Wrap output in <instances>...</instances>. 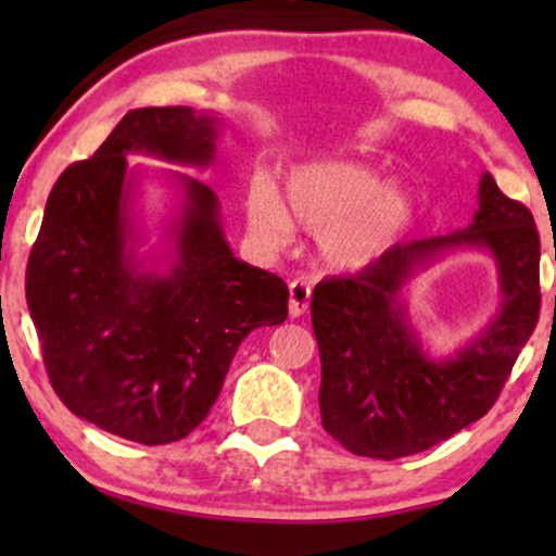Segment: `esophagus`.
I'll return each instance as SVG.
<instances>
[{
    "instance_id": "esophagus-1",
    "label": "esophagus",
    "mask_w": 556,
    "mask_h": 556,
    "mask_svg": "<svg viewBox=\"0 0 556 556\" xmlns=\"http://www.w3.org/2000/svg\"><path fill=\"white\" fill-rule=\"evenodd\" d=\"M308 305H311V287L300 282V279L290 282V316L292 318L303 316L305 311H308Z\"/></svg>"
}]
</instances>
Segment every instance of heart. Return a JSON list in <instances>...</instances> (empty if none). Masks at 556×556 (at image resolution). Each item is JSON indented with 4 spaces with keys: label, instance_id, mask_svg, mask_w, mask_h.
I'll return each mask as SVG.
<instances>
[{
    "label": "heart",
    "instance_id": "1",
    "mask_svg": "<svg viewBox=\"0 0 556 556\" xmlns=\"http://www.w3.org/2000/svg\"><path fill=\"white\" fill-rule=\"evenodd\" d=\"M418 216L416 195L350 159L295 167L285 195L256 180L245 198L253 238L269 248L290 242L295 225L316 235V256L329 271H361L392 253Z\"/></svg>",
    "mask_w": 556,
    "mask_h": 556
}]
</instances>
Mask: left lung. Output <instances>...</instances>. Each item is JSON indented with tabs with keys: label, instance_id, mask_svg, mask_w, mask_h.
Listing matches in <instances>:
<instances>
[{
	"label": "left lung",
	"instance_id": "1",
	"mask_svg": "<svg viewBox=\"0 0 556 556\" xmlns=\"http://www.w3.org/2000/svg\"><path fill=\"white\" fill-rule=\"evenodd\" d=\"M495 261L501 305L476 338L433 356L406 311L409 285L452 252ZM541 240L533 214L483 172L465 229L400 242L350 277L318 282L311 321L321 355V424L363 457L416 455L483 418L539 321Z\"/></svg>",
	"mask_w": 556,
	"mask_h": 556
}]
</instances>
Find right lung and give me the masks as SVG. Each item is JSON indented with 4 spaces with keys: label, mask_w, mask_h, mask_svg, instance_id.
Instances as JSON below:
<instances>
[{
    "label": "right lung",
    "mask_w": 556,
    "mask_h": 556,
    "mask_svg": "<svg viewBox=\"0 0 556 556\" xmlns=\"http://www.w3.org/2000/svg\"><path fill=\"white\" fill-rule=\"evenodd\" d=\"M225 119L146 106L119 119L49 193L25 300L56 397L70 413L138 444L185 439L219 397L240 342L287 318V285L232 253L219 198L185 172L149 245L143 172L127 156L185 169L216 159Z\"/></svg>",
    "instance_id": "add662e5"
}]
</instances>
